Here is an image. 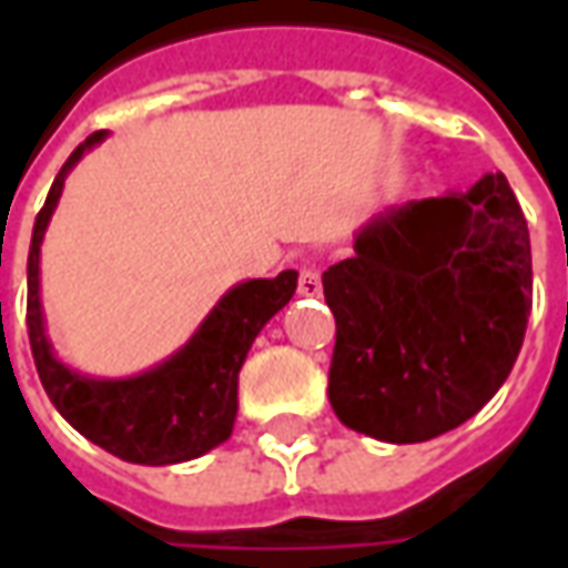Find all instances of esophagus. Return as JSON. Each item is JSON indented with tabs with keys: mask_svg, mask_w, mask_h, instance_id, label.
<instances>
[{
	"mask_svg": "<svg viewBox=\"0 0 568 568\" xmlns=\"http://www.w3.org/2000/svg\"><path fill=\"white\" fill-rule=\"evenodd\" d=\"M297 295L316 297L322 295V273L316 264H304L301 267V280H297Z\"/></svg>",
	"mask_w": 568,
	"mask_h": 568,
	"instance_id": "obj_1",
	"label": "esophagus"
}]
</instances>
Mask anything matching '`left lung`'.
Instances as JSON below:
<instances>
[{
    "instance_id": "8db88e82",
    "label": "left lung",
    "mask_w": 568,
    "mask_h": 568,
    "mask_svg": "<svg viewBox=\"0 0 568 568\" xmlns=\"http://www.w3.org/2000/svg\"><path fill=\"white\" fill-rule=\"evenodd\" d=\"M353 248L322 273L337 419L386 444L463 426L508 381L532 310V248L508 179L381 212Z\"/></svg>"
}]
</instances>
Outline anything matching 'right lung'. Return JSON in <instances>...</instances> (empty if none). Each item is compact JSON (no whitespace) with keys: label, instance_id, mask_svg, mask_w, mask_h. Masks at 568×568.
Returning <instances> with one entry per match:
<instances>
[{"label":"right lung","instance_id":"1","mask_svg":"<svg viewBox=\"0 0 568 568\" xmlns=\"http://www.w3.org/2000/svg\"><path fill=\"white\" fill-rule=\"evenodd\" d=\"M109 133L97 130L69 154L32 224L27 258V328L32 358L51 405L69 426L118 459L175 465L231 438L236 381L261 328L292 301L297 271L231 285L185 344L133 377H91L57 356L42 310V240L72 166Z\"/></svg>","mask_w":568,"mask_h":568}]
</instances>
